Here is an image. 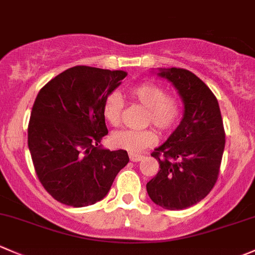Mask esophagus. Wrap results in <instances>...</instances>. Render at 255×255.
I'll use <instances>...</instances> for the list:
<instances>
[{
    "mask_svg": "<svg viewBox=\"0 0 255 255\" xmlns=\"http://www.w3.org/2000/svg\"><path fill=\"white\" fill-rule=\"evenodd\" d=\"M129 159H130V161L138 162L143 159V156H141V155H136V154H129Z\"/></svg>",
    "mask_w": 255,
    "mask_h": 255,
    "instance_id": "obj_1",
    "label": "esophagus"
}]
</instances>
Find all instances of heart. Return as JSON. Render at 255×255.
I'll return each instance as SVG.
<instances>
[{
    "label": "heart",
    "instance_id": "obj_1",
    "mask_svg": "<svg viewBox=\"0 0 255 255\" xmlns=\"http://www.w3.org/2000/svg\"><path fill=\"white\" fill-rule=\"evenodd\" d=\"M128 95L135 103L146 107L144 125H152L162 133L171 132L181 119L182 109L178 98L165 93V89L155 83H140L128 90ZM123 100L119 93L107 94L103 103L104 119L109 125H120L122 119ZM157 135L151 128L141 130L121 129L110 136V143L114 148L127 150L135 154L156 144Z\"/></svg>",
    "mask_w": 255,
    "mask_h": 255
}]
</instances>
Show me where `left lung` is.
<instances>
[{
  "label": "left lung",
  "mask_w": 255,
  "mask_h": 255,
  "mask_svg": "<svg viewBox=\"0 0 255 255\" xmlns=\"http://www.w3.org/2000/svg\"><path fill=\"white\" fill-rule=\"evenodd\" d=\"M157 76L178 90L183 119L151 156L157 175L146 183L150 199L167 210L197 204L218 181L225 149V129L216 96L202 79L183 68H161Z\"/></svg>",
  "instance_id": "1"
}]
</instances>
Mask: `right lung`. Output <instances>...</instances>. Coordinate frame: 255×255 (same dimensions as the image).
<instances>
[{"label":"right lung","instance_id":"right-lung-1","mask_svg":"<svg viewBox=\"0 0 255 255\" xmlns=\"http://www.w3.org/2000/svg\"><path fill=\"white\" fill-rule=\"evenodd\" d=\"M125 71L68 68L37 94L28 126V146L37 178L62 204L82 208L106 197L127 165L126 150L103 149L107 135L103 103Z\"/></svg>","mask_w":255,"mask_h":255}]
</instances>
